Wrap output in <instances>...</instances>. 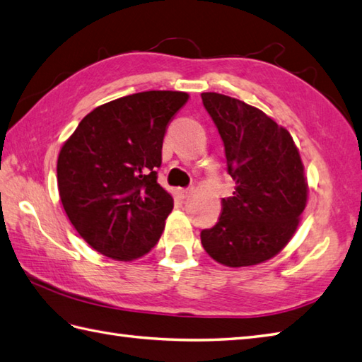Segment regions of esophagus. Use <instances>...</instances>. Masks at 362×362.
<instances>
[{
    "label": "esophagus",
    "instance_id": "obj_1",
    "mask_svg": "<svg viewBox=\"0 0 362 362\" xmlns=\"http://www.w3.org/2000/svg\"><path fill=\"white\" fill-rule=\"evenodd\" d=\"M192 194H194V187H187V189H181L180 190L181 198H189Z\"/></svg>",
    "mask_w": 362,
    "mask_h": 362
}]
</instances>
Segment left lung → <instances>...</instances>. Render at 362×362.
<instances>
[{"label": "left lung", "mask_w": 362, "mask_h": 362, "mask_svg": "<svg viewBox=\"0 0 362 362\" xmlns=\"http://www.w3.org/2000/svg\"><path fill=\"white\" fill-rule=\"evenodd\" d=\"M203 105L223 140L233 197L202 245L226 267L270 259L297 231L308 202V181L297 145L286 128L261 109L222 93H202Z\"/></svg>", "instance_id": "left-lung-1"}]
</instances>
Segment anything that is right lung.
<instances>
[{
  "label": "right lung",
  "instance_id": "right-lung-1",
  "mask_svg": "<svg viewBox=\"0 0 362 362\" xmlns=\"http://www.w3.org/2000/svg\"><path fill=\"white\" fill-rule=\"evenodd\" d=\"M186 92L132 93L95 107L65 140L57 187L71 225L88 245L134 261L156 245L173 209L158 184L162 140Z\"/></svg>",
  "mask_w": 362,
  "mask_h": 362
}]
</instances>
